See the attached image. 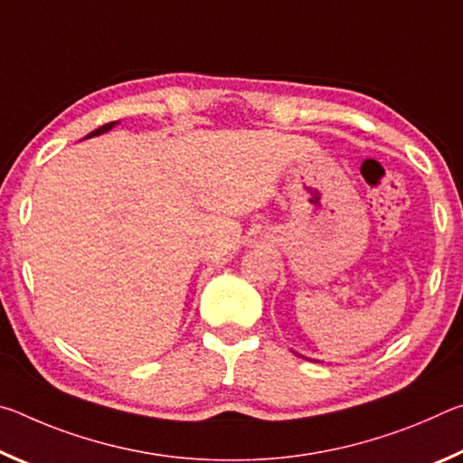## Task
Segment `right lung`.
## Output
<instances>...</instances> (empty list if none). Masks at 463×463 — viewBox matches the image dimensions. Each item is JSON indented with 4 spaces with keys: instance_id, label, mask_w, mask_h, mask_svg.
Here are the masks:
<instances>
[{
    "instance_id": "1",
    "label": "right lung",
    "mask_w": 463,
    "mask_h": 463,
    "mask_svg": "<svg viewBox=\"0 0 463 463\" xmlns=\"http://www.w3.org/2000/svg\"><path fill=\"white\" fill-rule=\"evenodd\" d=\"M116 122H108V124H104V127H99V128H96L93 132H90L88 135V138H91V137H99V135H104V132H108V130H112V127H114Z\"/></svg>"
}]
</instances>
